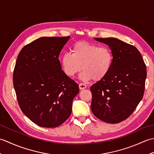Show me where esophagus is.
<instances>
[{"label":"esophagus","mask_w":154,"mask_h":154,"mask_svg":"<svg viewBox=\"0 0 154 154\" xmlns=\"http://www.w3.org/2000/svg\"><path fill=\"white\" fill-rule=\"evenodd\" d=\"M79 89L81 90H82V89H85V88L87 87V85H86L85 84H84V83H80L79 85Z\"/></svg>","instance_id":"esophagus-1"}]
</instances>
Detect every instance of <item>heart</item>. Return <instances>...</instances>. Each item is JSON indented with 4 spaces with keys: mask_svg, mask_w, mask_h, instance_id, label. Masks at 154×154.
I'll return each mask as SVG.
<instances>
[{
    "mask_svg": "<svg viewBox=\"0 0 154 154\" xmlns=\"http://www.w3.org/2000/svg\"><path fill=\"white\" fill-rule=\"evenodd\" d=\"M61 65L64 73L73 77L82 69L80 79L85 81L105 79L112 69L113 55L107 47H100L87 42H79L71 48V54L61 57Z\"/></svg>",
    "mask_w": 154,
    "mask_h": 154,
    "instance_id": "1",
    "label": "heart"
}]
</instances>
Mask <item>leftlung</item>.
<instances>
[{
	"instance_id": "left-lung-1",
	"label": "left lung",
	"mask_w": 154,
	"mask_h": 154,
	"mask_svg": "<svg viewBox=\"0 0 154 154\" xmlns=\"http://www.w3.org/2000/svg\"><path fill=\"white\" fill-rule=\"evenodd\" d=\"M94 40L109 46L112 67L105 79L91 87V110L104 122L116 124L131 115L144 93L146 67L136 47L114 38Z\"/></svg>"
}]
</instances>
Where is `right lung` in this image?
I'll return each mask as SVG.
<instances>
[{
    "mask_svg": "<svg viewBox=\"0 0 154 154\" xmlns=\"http://www.w3.org/2000/svg\"><path fill=\"white\" fill-rule=\"evenodd\" d=\"M70 37H42L23 48L13 84L22 111L38 126L55 128L70 116L79 85L61 69L59 55Z\"/></svg>",
    "mask_w": 154,
    "mask_h": 154,
    "instance_id": "add662e5",
    "label": "right lung"
}]
</instances>
